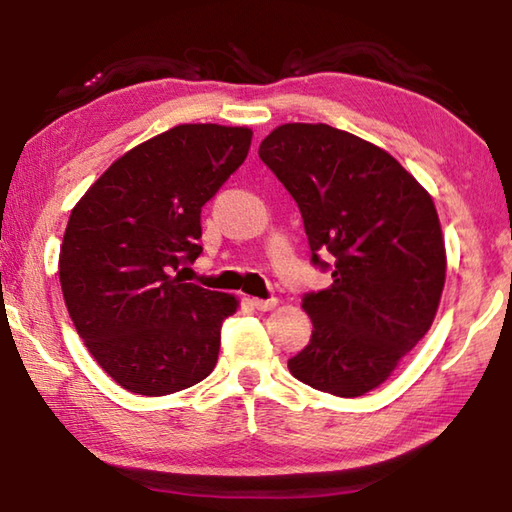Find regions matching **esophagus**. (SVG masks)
Returning <instances> with one entry per match:
<instances>
[{
	"instance_id": "esophagus-1",
	"label": "esophagus",
	"mask_w": 512,
	"mask_h": 512,
	"mask_svg": "<svg viewBox=\"0 0 512 512\" xmlns=\"http://www.w3.org/2000/svg\"><path fill=\"white\" fill-rule=\"evenodd\" d=\"M250 305H253L259 311H271L273 307H277V298H268V300L253 298V300H250Z\"/></svg>"
}]
</instances>
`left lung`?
I'll return each mask as SVG.
<instances>
[{
  "label": "left lung",
  "instance_id": "left-lung-1",
  "mask_svg": "<svg viewBox=\"0 0 512 512\" xmlns=\"http://www.w3.org/2000/svg\"><path fill=\"white\" fill-rule=\"evenodd\" d=\"M259 158L300 207L311 264L332 268V284L302 298L314 332L289 359L291 375L359 397L391 377L436 318L447 271L436 205L391 153L327 124L277 126Z\"/></svg>",
  "mask_w": 512,
  "mask_h": 512
}]
</instances>
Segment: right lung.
<instances>
[{
	"label": "right lung",
	"instance_id": "obj_1",
	"mask_svg": "<svg viewBox=\"0 0 512 512\" xmlns=\"http://www.w3.org/2000/svg\"><path fill=\"white\" fill-rule=\"evenodd\" d=\"M246 126L180 124L121 155L69 214L58 273L69 318L126 391L160 397L216 366L230 293L185 282L201 210L246 160Z\"/></svg>",
	"mask_w": 512,
	"mask_h": 512
}]
</instances>
